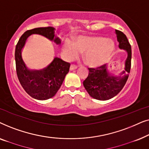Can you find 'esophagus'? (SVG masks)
I'll return each mask as SVG.
<instances>
[{"label": "esophagus", "instance_id": "obj_1", "mask_svg": "<svg viewBox=\"0 0 149 149\" xmlns=\"http://www.w3.org/2000/svg\"><path fill=\"white\" fill-rule=\"evenodd\" d=\"M77 68V66L75 64H71L70 65V70H74Z\"/></svg>", "mask_w": 149, "mask_h": 149}]
</instances>
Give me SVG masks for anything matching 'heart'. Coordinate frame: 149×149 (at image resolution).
Masks as SVG:
<instances>
[{
	"instance_id": "b5f03b06",
	"label": "heart",
	"mask_w": 149,
	"mask_h": 149,
	"mask_svg": "<svg viewBox=\"0 0 149 149\" xmlns=\"http://www.w3.org/2000/svg\"><path fill=\"white\" fill-rule=\"evenodd\" d=\"M64 52L68 59H72L79 53H84L83 58L91 66H101L107 62L114 50L112 40L102 36L80 37L74 44L66 42Z\"/></svg>"
}]
</instances>
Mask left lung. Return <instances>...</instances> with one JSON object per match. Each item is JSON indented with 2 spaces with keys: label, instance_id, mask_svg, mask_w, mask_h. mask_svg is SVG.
<instances>
[{
  "label": "left lung",
  "instance_id": "obj_1",
  "mask_svg": "<svg viewBox=\"0 0 149 149\" xmlns=\"http://www.w3.org/2000/svg\"><path fill=\"white\" fill-rule=\"evenodd\" d=\"M115 32L119 48L127 52L125 70L120 76L115 77L107 72L105 65L96 68H88V77L83 81V86L89 95L99 100H107L117 95L127 82L131 69V45L123 32L118 30H115Z\"/></svg>",
  "mask_w": 149,
  "mask_h": 149
}]
</instances>
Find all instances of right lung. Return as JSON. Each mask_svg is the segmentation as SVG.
<instances>
[{
    "label": "right lung",
    "mask_w": 149,
    "mask_h": 149,
    "mask_svg": "<svg viewBox=\"0 0 149 149\" xmlns=\"http://www.w3.org/2000/svg\"><path fill=\"white\" fill-rule=\"evenodd\" d=\"M32 34L45 36L57 44L60 43V40L58 38H56L53 27H39L24 32L15 47L16 72L20 84L26 92L33 98L45 100L56 95L68 72L70 64L56 58L47 68L42 70H28L22 60L21 52L26 39Z\"/></svg>",
    "instance_id": "obj_1"
}]
</instances>
